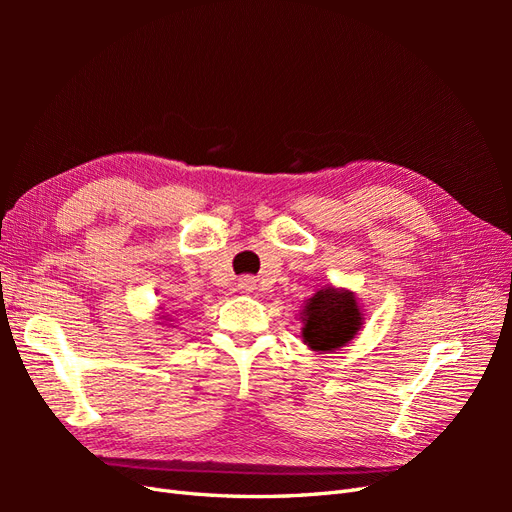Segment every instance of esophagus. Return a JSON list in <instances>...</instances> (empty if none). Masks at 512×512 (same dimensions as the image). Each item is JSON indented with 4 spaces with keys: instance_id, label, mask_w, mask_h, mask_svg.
I'll list each match as a JSON object with an SVG mask.
<instances>
[{
    "instance_id": "obj_1",
    "label": "esophagus",
    "mask_w": 512,
    "mask_h": 512,
    "mask_svg": "<svg viewBox=\"0 0 512 512\" xmlns=\"http://www.w3.org/2000/svg\"><path fill=\"white\" fill-rule=\"evenodd\" d=\"M239 290H241V292H247V294L254 292V290H256V280H254V277H250V275L241 277V280H239Z\"/></svg>"
}]
</instances>
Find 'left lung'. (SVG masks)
Here are the masks:
<instances>
[{
  "label": "left lung",
  "mask_w": 512,
  "mask_h": 512,
  "mask_svg": "<svg viewBox=\"0 0 512 512\" xmlns=\"http://www.w3.org/2000/svg\"><path fill=\"white\" fill-rule=\"evenodd\" d=\"M303 344L314 352H335L348 346L365 324L356 294L348 288L324 286L305 301L299 314Z\"/></svg>",
  "instance_id": "8db88e82"
}]
</instances>
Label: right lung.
<instances>
[{"label":"right lung","instance_id":"add662e5","mask_svg":"<svg viewBox=\"0 0 512 512\" xmlns=\"http://www.w3.org/2000/svg\"><path fill=\"white\" fill-rule=\"evenodd\" d=\"M162 320H168V314H166V316H162ZM162 324H164V322H162Z\"/></svg>","mask_w":512,"mask_h":512}]
</instances>
